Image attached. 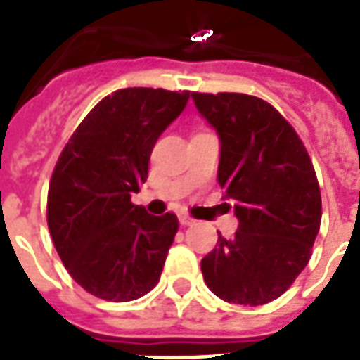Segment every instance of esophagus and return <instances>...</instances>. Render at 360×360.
Wrapping results in <instances>:
<instances>
[{
	"label": "esophagus",
	"mask_w": 360,
	"mask_h": 360,
	"mask_svg": "<svg viewBox=\"0 0 360 360\" xmlns=\"http://www.w3.org/2000/svg\"><path fill=\"white\" fill-rule=\"evenodd\" d=\"M179 224L181 226H194V220L186 214H179Z\"/></svg>",
	"instance_id": "1"
}]
</instances>
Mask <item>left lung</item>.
I'll list each match as a JSON object with an SVG mask.
<instances>
[{
    "label": "left lung",
    "instance_id": "obj_1",
    "mask_svg": "<svg viewBox=\"0 0 360 360\" xmlns=\"http://www.w3.org/2000/svg\"><path fill=\"white\" fill-rule=\"evenodd\" d=\"M218 133V183L235 203L238 229L201 261L207 286L238 305H264L294 283L311 259L322 195L311 157L288 122L264 99L192 92Z\"/></svg>",
    "mask_w": 360,
    "mask_h": 360
}]
</instances>
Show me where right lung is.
Segmentation results:
<instances>
[{"mask_svg":"<svg viewBox=\"0 0 360 360\" xmlns=\"http://www.w3.org/2000/svg\"><path fill=\"white\" fill-rule=\"evenodd\" d=\"M188 98L186 90H116L84 116L58 157L48 227L68 274L92 296L133 302L159 283L179 221L172 212L148 214L131 195Z\"/></svg>","mask_w":360,"mask_h":360,"instance_id":"obj_1","label":"right lung"}]
</instances>
